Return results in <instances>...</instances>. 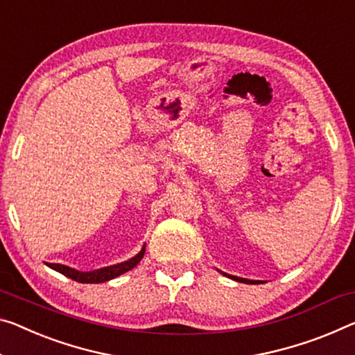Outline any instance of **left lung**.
<instances>
[{"instance_id": "8db88e82", "label": "left lung", "mask_w": 355, "mask_h": 355, "mask_svg": "<svg viewBox=\"0 0 355 355\" xmlns=\"http://www.w3.org/2000/svg\"><path fill=\"white\" fill-rule=\"evenodd\" d=\"M217 271H220V270H217ZM223 276H227V277H230V279H234V281H238V282H244V284H257V281H250V279H246V277H238V276H232V275H227V272H223V271H220Z\"/></svg>"}]
</instances>
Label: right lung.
<instances>
[{"instance_id": "right-lung-1", "label": "right lung", "mask_w": 355, "mask_h": 355, "mask_svg": "<svg viewBox=\"0 0 355 355\" xmlns=\"http://www.w3.org/2000/svg\"><path fill=\"white\" fill-rule=\"evenodd\" d=\"M144 252H146V244L141 248L139 252L130 260L122 261V263H117V265H112V266H105V268L94 270V271H79V270L71 268V266L60 265V263H49V266H51L52 270L62 272V275H64L67 277H71V279L83 282V284H100V282L111 281L114 277L133 270L135 266L139 263L141 259L144 257Z\"/></svg>"}]
</instances>
